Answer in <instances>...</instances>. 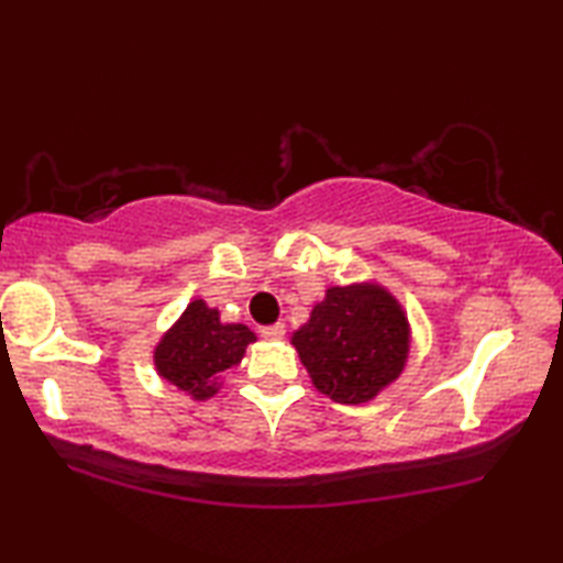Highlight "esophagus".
<instances>
[{"label":"esophagus","instance_id":"1","mask_svg":"<svg viewBox=\"0 0 563 563\" xmlns=\"http://www.w3.org/2000/svg\"><path fill=\"white\" fill-rule=\"evenodd\" d=\"M261 335L265 340H283L285 325H283V322H275V325H265V328H261Z\"/></svg>","mask_w":563,"mask_h":563}]
</instances>
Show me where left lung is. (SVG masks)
<instances>
[{"mask_svg": "<svg viewBox=\"0 0 563 563\" xmlns=\"http://www.w3.org/2000/svg\"><path fill=\"white\" fill-rule=\"evenodd\" d=\"M300 362L322 395L360 405L393 385L409 355V322L377 283L328 288L310 320L292 332Z\"/></svg>", "mask_w": 563, "mask_h": 563, "instance_id": "obj_1", "label": "left lung"}]
</instances>
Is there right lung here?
<instances>
[{
    "label": "right lung",
    "mask_w": 563,
    "mask_h": 563,
    "mask_svg": "<svg viewBox=\"0 0 563 563\" xmlns=\"http://www.w3.org/2000/svg\"><path fill=\"white\" fill-rule=\"evenodd\" d=\"M255 332L241 322H221V312L203 300L188 302L174 328L154 350L156 373L194 399L218 393V379L243 360Z\"/></svg>",
    "instance_id": "obj_1"
}]
</instances>
